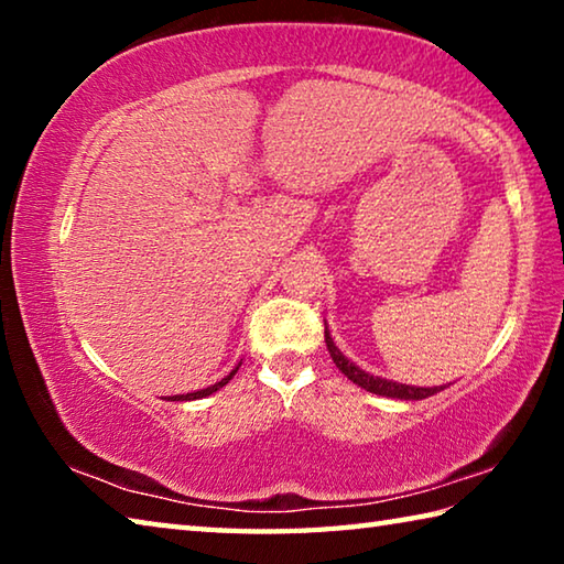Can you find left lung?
<instances>
[{"label": "left lung", "instance_id": "left-lung-1", "mask_svg": "<svg viewBox=\"0 0 564 564\" xmlns=\"http://www.w3.org/2000/svg\"><path fill=\"white\" fill-rule=\"evenodd\" d=\"M326 346H328V352L333 362H336V368L340 370L343 376H346L348 380H352V383L370 390V393L376 395H386V398H398V400H423V398H431L435 393H441V390H445V386H435V388H420V386H405V383H395V380H386V378H378V376H370L366 373V370L358 368L356 362L348 360L346 356H343L340 348L333 343L330 333H328V326H326Z\"/></svg>", "mask_w": 564, "mask_h": 564}]
</instances>
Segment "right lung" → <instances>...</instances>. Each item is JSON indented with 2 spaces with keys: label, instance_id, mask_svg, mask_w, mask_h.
<instances>
[{
  "label": "right lung",
  "instance_id": "1",
  "mask_svg": "<svg viewBox=\"0 0 564 564\" xmlns=\"http://www.w3.org/2000/svg\"><path fill=\"white\" fill-rule=\"evenodd\" d=\"M238 366H241V362H238ZM238 366L231 370V373H228L226 378H221L218 380V383H214V386H208V388H204V390H196V393H184V395H174L171 400H198V398H206V395H212V393H216L218 388H224L228 380H231L234 376H236V370H238Z\"/></svg>",
  "mask_w": 564,
  "mask_h": 564
}]
</instances>
